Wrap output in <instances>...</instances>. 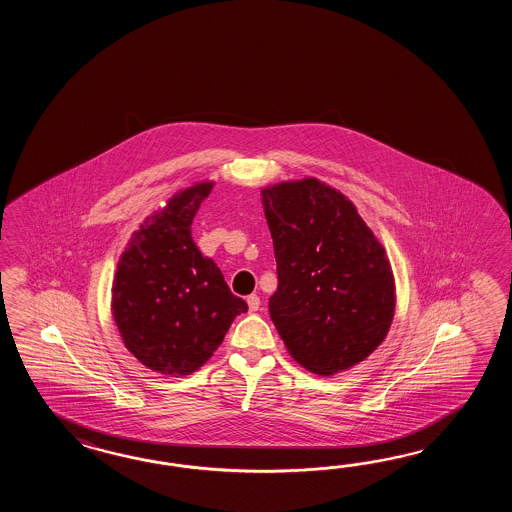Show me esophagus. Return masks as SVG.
Wrapping results in <instances>:
<instances>
[{
    "mask_svg": "<svg viewBox=\"0 0 512 512\" xmlns=\"http://www.w3.org/2000/svg\"><path fill=\"white\" fill-rule=\"evenodd\" d=\"M247 304H249V311H258L260 309V296L258 294H251V296H247Z\"/></svg>",
    "mask_w": 512,
    "mask_h": 512,
    "instance_id": "obj_1",
    "label": "esophagus"
}]
</instances>
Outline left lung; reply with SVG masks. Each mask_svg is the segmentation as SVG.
<instances>
[{
	"label": "left lung",
	"instance_id": "obj_1",
	"mask_svg": "<svg viewBox=\"0 0 512 512\" xmlns=\"http://www.w3.org/2000/svg\"><path fill=\"white\" fill-rule=\"evenodd\" d=\"M261 203L278 267L269 313L291 357L316 375L368 359L395 311L384 247L348 197L315 177L267 186Z\"/></svg>",
	"mask_w": 512,
	"mask_h": 512
}]
</instances>
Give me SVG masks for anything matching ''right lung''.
Instances as JSON below:
<instances>
[{"label":"right lung","instance_id":"1","mask_svg":"<svg viewBox=\"0 0 512 512\" xmlns=\"http://www.w3.org/2000/svg\"><path fill=\"white\" fill-rule=\"evenodd\" d=\"M214 183L177 192L144 219L122 252L111 313L131 355L157 373L199 370L249 307L230 293L214 261L192 240V221Z\"/></svg>","mask_w":512,"mask_h":512}]
</instances>
